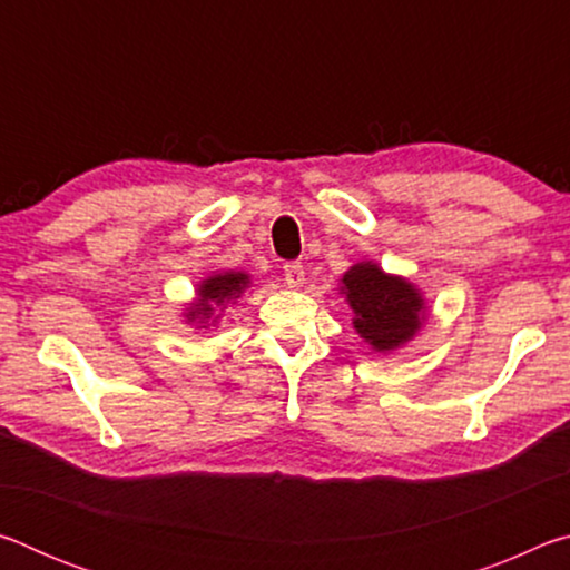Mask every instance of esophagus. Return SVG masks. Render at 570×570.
<instances>
[{"label":"esophagus","mask_w":570,"mask_h":570,"mask_svg":"<svg viewBox=\"0 0 570 570\" xmlns=\"http://www.w3.org/2000/svg\"><path fill=\"white\" fill-rule=\"evenodd\" d=\"M284 278H286V284H288V286L298 288V286L304 284V266L298 264V262H288V264H284Z\"/></svg>","instance_id":"obj_1"}]
</instances>
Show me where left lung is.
I'll return each instance as SVG.
<instances>
[{
	"instance_id": "1",
	"label": "left lung",
	"mask_w": 570,
	"mask_h": 570,
	"mask_svg": "<svg viewBox=\"0 0 570 570\" xmlns=\"http://www.w3.org/2000/svg\"><path fill=\"white\" fill-rule=\"evenodd\" d=\"M342 292L354 308V330L374 352H392L420 330L424 302L417 288L377 264H354L342 278Z\"/></svg>"
}]
</instances>
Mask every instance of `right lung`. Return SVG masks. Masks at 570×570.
<instances>
[{
    "label": "right lung",
    "mask_w": 570,
    "mask_h": 570,
    "mask_svg": "<svg viewBox=\"0 0 570 570\" xmlns=\"http://www.w3.org/2000/svg\"><path fill=\"white\" fill-rule=\"evenodd\" d=\"M246 286H248V274H240V272L208 276L206 282L198 286V298L196 304L188 308L186 320L193 324L208 326L210 316H214V304L220 306L230 302V298H238Z\"/></svg>",
    "instance_id": "1"
}]
</instances>
